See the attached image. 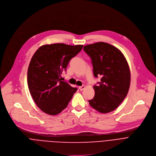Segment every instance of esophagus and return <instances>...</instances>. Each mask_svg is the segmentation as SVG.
<instances>
[{"label": "esophagus", "mask_w": 156, "mask_h": 156, "mask_svg": "<svg viewBox=\"0 0 156 156\" xmlns=\"http://www.w3.org/2000/svg\"><path fill=\"white\" fill-rule=\"evenodd\" d=\"M85 88V87L84 85H82V86L79 87V90H80V91H82Z\"/></svg>", "instance_id": "esophagus-1"}]
</instances>
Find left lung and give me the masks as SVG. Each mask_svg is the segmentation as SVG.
<instances>
[{
  "label": "left lung",
  "mask_w": 156,
  "mask_h": 156,
  "mask_svg": "<svg viewBox=\"0 0 156 156\" xmlns=\"http://www.w3.org/2000/svg\"><path fill=\"white\" fill-rule=\"evenodd\" d=\"M90 57L93 75L101 81L93 86L95 97L90 105L101 113L115 109L127 95L130 84V72L122 53L114 46L100 42L84 46Z\"/></svg>",
  "instance_id": "8db88e82"
}]
</instances>
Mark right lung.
I'll return each instance as SVG.
<instances>
[{"mask_svg":"<svg viewBox=\"0 0 156 156\" xmlns=\"http://www.w3.org/2000/svg\"><path fill=\"white\" fill-rule=\"evenodd\" d=\"M82 45H44L33 56L27 70V85L37 106L45 113L56 115L68 105L77 88L61 80L69 61L82 49Z\"/></svg>","mask_w":156,"mask_h":156,"instance_id":"add662e5","label":"right lung"}]
</instances>
